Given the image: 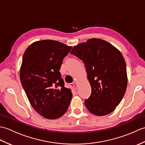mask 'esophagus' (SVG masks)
Here are the masks:
<instances>
[{
  "instance_id": "obj_1",
  "label": "esophagus",
  "mask_w": 145,
  "mask_h": 145,
  "mask_svg": "<svg viewBox=\"0 0 145 145\" xmlns=\"http://www.w3.org/2000/svg\"><path fill=\"white\" fill-rule=\"evenodd\" d=\"M69 85L72 88H75V84L73 83H71V84H69Z\"/></svg>"
}]
</instances>
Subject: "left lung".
Returning a JSON list of instances; mask_svg holds the SVG:
<instances>
[{
	"label": "left lung",
	"mask_w": 145,
	"mask_h": 145,
	"mask_svg": "<svg viewBox=\"0 0 145 145\" xmlns=\"http://www.w3.org/2000/svg\"><path fill=\"white\" fill-rule=\"evenodd\" d=\"M71 54L81 59L87 70L91 93L85 100L88 110L97 116L112 113L127 87V66L122 54L103 40L91 39L75 46Z\"/></svg>",
	"instance_id": "left-lung-1"
}]
</instances>
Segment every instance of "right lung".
Returning a JSON list of instances; mask_svg holds the SVG:
<instances>
[{"instance_id": "add662e5", "label": "right lung", "mask_w": 145, "mask_h": 145, "mask_svg": "<svg viewBox=\"0 0 145 145\" xmlns=\"http://www.w3.org/2000/svg\"><path fill=\"white\" fill-rule=\"evenodd\" d=\"M72 47L52 40L33 43L22 58L20 78L32 106L45 118L54 120L66 113L72 93L65 87L59 72Z\"/></svg>"}]
</instances>
